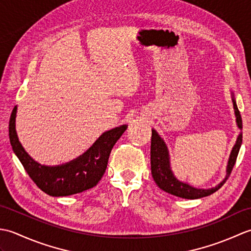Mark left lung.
I'll return each instance as SVG.
<instances>
[{
  "label": "left lung",
  "mask_w": 251,
  "mask_h": 251,
  "mask_svg": "<svg viewBox=\"0 0 251 251\" xmlns=\"http://www.w3.org/2000/svg\"><path fill=\"white\" fill-rule=\"evenodd\" d=\"M232 101L234 106V112H235L236 116V124L239 129L243 128V122L242 116L239 113L235 98L232 94ZM243 141V134L238 135L235 146L233 147L230 158H228L227 166H226V176L221 182L216 185L215 188L210 189H197L194 188L188 183L182 182V181L178 180L174 175L172 167H170V157L169 152L166 143L162 139L159 135L156 132L155 129H152V139H151V173L152 177L155 181V183L158 185L159 189L167 192V193L182 197L186 200H196L201 199V197H205L215 193L216 191L219 190L221 186L226 183L227 178L230 177L232 173V169L235 165L236 158L238 155L239 149H241Z\"/></svg>",
  "instance_id": "8db88e82"
}]
</instances>
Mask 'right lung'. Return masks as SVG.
Instances as JSON below:
<instances>
[{"label":"right lung","mask_w":251,"mask_h":251,"mask_svg":"<svg viewBox=\"0 0 251 251\" xmlns=\"http://www.w3.org/2000/svg\"><path fill=\"white\" fill-rule=\"evenodd\" d=\"M16 113L17 106L12 112L8 125L13 151L33 182L50 196L73 195L94 188L105 173L111 150L127 129V125L115 127L103 132L77 158L58 166H45L35 162L21 146L16 131Z\"/></svg>","instance_id":"add662e5"}]
</instances>
